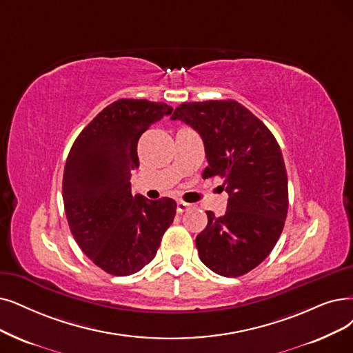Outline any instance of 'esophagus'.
Returning <instances> with one entry per match:
<instances>
[{"label": "esophagus", "mask_w": 353, "mask_h": 353, "mask_svg": "<svg viewBox=\"0 0 353 353\" xmlns=\"http://www.w3.org/2000/svg\"><path fill=\"white\" fill-rule=\"evenodd\" d=\"M191 208V204H188V203H185V201H178L176 203V211L178 213H185L187 210H190Z\"/></svg>", "instance_id": "1"}]
</instances>
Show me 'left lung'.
I'll return each instance as SVG.
<instances>
[{
	"instance_id": "1",
	"label": "left lung",
	"mask_w": 353,
	"mask_h": 353,
	"mask_svg": "<svg viewBox=\"0 0 353 353\" xmlns=\"http://www.w3.org/2000/svg\"><path fill=\"white\" fill-rule=\"evenodd\" d=\"M171 119L199 132L208 162L203 178L221 176L229 194L224 216L207 211V228L195 239L200 259L219 275H245L270 255L287 219L288 179L276 139L234 100L184 103Z\"/></svg>"
}]
</instances>
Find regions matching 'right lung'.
<instances>
[{
	"mask_svg": "<svg viewBox=\"0 0 353 353\" xmlns=\"http://www.w3.org/2000/svg\"><path fill=\"white\" fill-rule=\"evenodd\" d=\"M172 112L165 103L121 98L83 129L68 154L62 195L69 229L103 271L125 276L157 255L176 203L132 194L137 142L150 124Z\"/></svg>",
	"mask_w": 353,
	"mask_h": 353,
	"instance_id": "1",
	"label": "right lung"
}]
</instances>
